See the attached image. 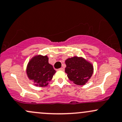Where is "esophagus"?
Listing matches in <instances>:
<instances>
[{
  "mask_svg": "<svg viewBox=\"0 0 122 122\" xmlns=\"http://www.w3.org/2000/svg\"><path fill=\"white\" fill-rule=\"evenodd\" d=\"M59 70H64V68H63V67H61V68H60V69H59Z\"/></svg>",
  "mask_w": 122,
  "mask_h": 122,
  "instance_id": "obj_1",
  "label": "esophagus"
}]
</instances>
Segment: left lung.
Segmentation results:
<instances>
[{
  "label": "left lung",
  "instance_id": "left-lung-1",
  "mask_svg": "<svg viewBox=\"0 0 122 122\" xmlns=\"http://www.w3.org/2000/svg\"><path fill=\"white\" fill-rule=\"evenodd\" d=\"M65 72L67 77L75 84L85 85L92 77L94 72L92 64L84 57H69L65 61Z\"/></svg>",
  "mask_w": 122,
  "mask_h": 122
}]
</instances>
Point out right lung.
Segmentation results:
<instances>
[{
    "label": "right lung",
    "mask_w": 122,
    "mask_h": 122,
    "mask_svg": "<svg viewBox=\"0 0 122 122\" xmlns=\"http://www.w3.org/2000/svg\"><path fill=\"white\" fill-rule=\"evenodd\" d=\"M48 60L46 55H36L28 61L26 73L28 78L34 82L35 86L46 87L55 74L56 71L52 65L49 63Z\"/></svg>",
    "instance_id": "obj_1"
}]
</instances>
